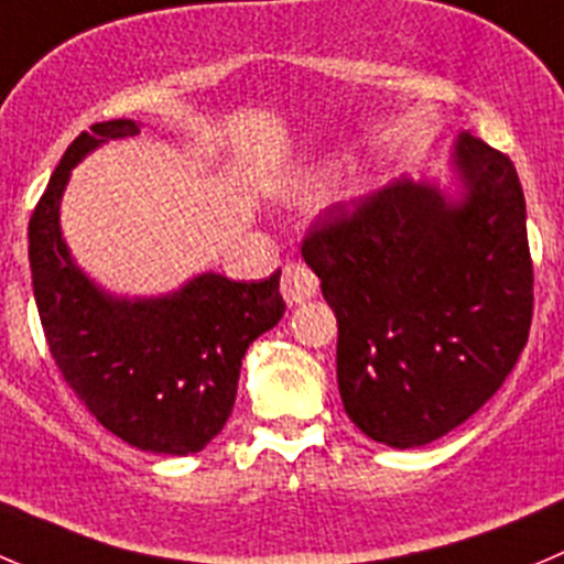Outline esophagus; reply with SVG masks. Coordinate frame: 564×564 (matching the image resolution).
Returning a JSON list of instances; mask_svg holds the SVG:
<instances>
[{"instance_id": "obj_1", "label": "esophagus", "mask_w": 564, "mask_h": 564, "mask_svg": "<svg viewBox=\"0 0 564 564\" xmlns=\"http://www.w3.org/2000/svg\"><path fill=\"white\" fill-rule=\"evenodd\" d=\"M317 289H319L317 275H314V272L308 270L303 261H289V264L283 267L281 294L289 306H292V303H303V300L314 297V294H317Z\"/></svg>"}]
</instances>
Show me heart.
<instances>
[{
  "label": "heart",
  "instance_id": "obj_1",
  "mask_svg": "<svg viewBox=\"0 0 564 564\" xmlns=\"http://www.w3.org/2000/svg\"><path fill=\"white\" fill-rule=\"evenodd\" d=\"M330 166H312V170L289 172L272 181V194H278L281 199H292V203H306L312 199L319 188L328 183Z\"/></svg>",
  "mask_w": 564,
  "mask_h": 564
}]
</instances>
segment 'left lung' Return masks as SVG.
I'll return each mask as SVG.
<instances>
[{"label": "left lung", "mask_w": 564, "mask_h": 564, "mask_svg": "<svg viewBox=\"0 0 564 564\" xmlns=\"http://www.w3.org/2000/svg\"><path fill=\"white\" fill-rule=\"evenodd\" d=\"M456 194L409 177L334 208L303 258L339 323L347 417L389 448H420L476 414L523 354L534 308L525 199L503 152L462 133Z\"/></svg>", "instance_id": "8db88e82"}]
</instances>
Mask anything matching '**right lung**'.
<instances>
[{
	"label": "right lung",
	"instance_id": "right-lung-1",
	"mask_svg": "<svg viewBox=\"0 0 564 564\" xmlns=\"http://www.w3.org/2000/svg\"><path fill=\"white\" fill-rule=\"evenodd\" d=\"M139 130L110 119L68 144L30 217L33 294L52 359L88 412L133 448L188 456L228 423L247 347L286 312L281 270L258 283L203 272L161 297L99 289L68 252L61 197L88 152Z\"/></svg>",
	"mask_w": 564,
	"mask_h": 564
}]
</instances>
